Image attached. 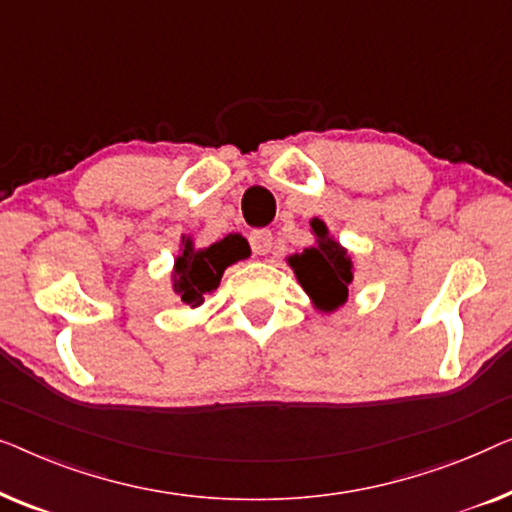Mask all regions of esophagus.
<instances>
[{"mask_svg":"<svg viewBox=\"0 0 512 512\" xmlns=\"http://www.w3.org/2000/svg\"><path fill=\"white\" fill-rule=\"evenodd\" d=\"M271 243H273V234L269 229H253V232H250V246H253L257 255L269 253Z\"/></svg>","mask_w":512,"mask_h":512,"instance_id":"1","label":"esophagus"}]
</instances>
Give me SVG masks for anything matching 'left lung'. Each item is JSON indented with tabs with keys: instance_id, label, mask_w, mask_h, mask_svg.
Segmentation results:
<instances>
[{
	"instance_id": "left-lung-1",
	"label": "left lung",
	"mask_w": 512,
	"mask_h": 512,
	"mask_svg": "<svg viewBox=\"0 0 512 512\" xmlns=\"http://www.w3.org/2000/svg\"><path fill=\"white\" fill-rule=\"evenodd\" d=\"M318 246L306 248L301 255L290 257V264L297 273L299 283L315 299V306L322 311H334L348 299V285L352 283V262L336 241L327 239L325 222L315 218Z\"/></svg>"
}]
</instances>
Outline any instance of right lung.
<instances>
[{"instance_id":"add662e5","label":"right lung","mask_w":512,"mask_h":512,"mask_svg":"<svg viewBox=\"0 0 512 512\" xmlns=\"http://www.w3.org/2000/svg\"><path fill=\"white\" fill-rule=\"evenodd\" d=\"M250 255L248 241L239 234H229L204 250H194L192 241H185L183 255L176 259L174 290L187 306H199L206 294L220 285L222 273L229 264Z\"/></svg>"}]
</instances>
